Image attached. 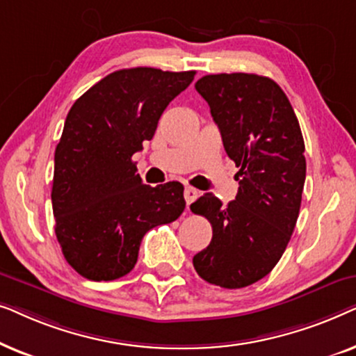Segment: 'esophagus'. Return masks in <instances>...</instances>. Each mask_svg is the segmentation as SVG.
I'll return each mask as SVG.
<instances>
[{"mask_svg":"<svg viewBox=\"0 0 356 356\" xmlns=\"http://www.w3.org/2000/svg\"><path fill=\"white\" fill-rule=\"evenodd\" d=\"M197 197H199V191L196 188H191V186L184 188V199H186L188 207H189V204H193Z\"/></svg>","mask_w":356,"mask_h":356,"instance_id":"1","label":"esophagus"}]
</instances>
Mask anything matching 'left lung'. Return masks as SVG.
<instances>
[{
    "label": "left lung",
    "mask_w": 356,
    "mask_h": 356,
    "mask_svg": "<svg viewBox=\"0 0 356 356\" xmlns=\"http://www.w3.org/2000/svg\"><path fill=\"white\" fill-rule=\"evenodd\" d=\"M194 87L240 168V188L227 206L212 193L191 204L212 225L211 245L193 264L209 284L243 289L274 269L293 233L306 178L303 134L285 92L269 77L209 74Z\"/></svg>",
    "instance_id": "left-lung-1"
}]
</instances>
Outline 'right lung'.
Segmentation results:
<instances>
[{
	"instance_id": "obj_1",
	"label": "right lung",
	"mask_w": 356,
	"mask_h": 356,
	"mask_svg": "<svg viewBox=\"0 0 356 356\" xmlns=\"http://www.w3.org/2000/svg\"><path fill=\"white\" fill-rule=\"evenodd\" d=\"M194 74L120 70L71 106L55 150L51 204L65 259L86 279L129 274L145 233L186 207L181 183L144 184L131 157L154 138L163 110Z\"/></svg>"
}]
</instances>
